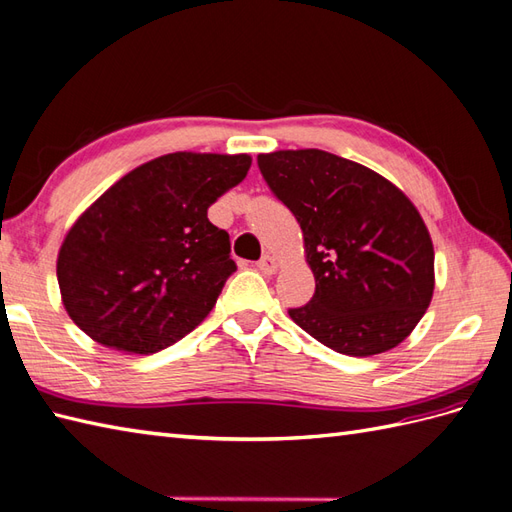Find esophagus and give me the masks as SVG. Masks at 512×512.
Segmentation results:
<instances>
[{
	"mask_svg": "<svg viewBox=\"0 0 512 512\" xmlns=\"http://www.w3.org/2000/svg\"><path fill=\"white\" fill-rule=\"evenodd\" d=\"M256 269H258L260 273H265V276H271V273H276V269H278L276 258L269 256V254H265V256L260 258L258 263H256Z\"/></svg>",
	"mask_w": 512,
	"mask_h": 512,
	"instance_id": "1",
	"label": "esophagus"
}]
</instances>
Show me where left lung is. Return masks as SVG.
I'll return each instance as SVG.
<instances>
[{"label": "left lung", "mask_w": 512, "mask_h": 512, "mask_svg": "<svg viewBox=\"0 0 512 512\" xmlns=\"http://www.w3.org/2000/svg\"><path fill=\"white\" fill-rule=\"evenodd\" d=\"M258 169L304 236L315 295L289 315L345 356L393 350L434 291V247L413 202L380 173L323 149L260 154Z\"/></svg>", "instance_id": "1"}]
</instances>
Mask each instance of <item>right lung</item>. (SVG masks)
I'll return each instance as SVG.
<instances>
[{
	"instance_id": "right-lung-1",
	"label": "right lung",
	"mask_w": 512,
	"mask_h": 512,
	"mask_svg": "<svg viewBox=\"0 0 512 512\" xmlns=\"http://www.w3.org/2000/svg\"><path fill=\"white\" fill-rule=\"evenodd\" d=\"M247 154L176 152L132 169L84 210L56 276L76 326L112 350L154 354L202 323L236 271L208 208L249 171Z\"/></svg>"
}]
</instances>
